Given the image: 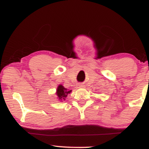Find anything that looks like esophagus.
Returning a JSON list of instances; mask_svg holds the SVG:
<instances>
[{
  "mask_svg": "<svg viewBox=\"0 0 149 149\" xmlns=\"http://www.w3.org/2000/svg\"><path fill=\"white\" fill-rule=\"evenodd\" d=\"M83 87H84V85H82V84H80V85H78V88H83Z\"/></svg>",
  "mask_w": 149,
  "mask_h": 149,
  "instance_id": "34e87169",
  "label": "esophagus"
}]
</instances>
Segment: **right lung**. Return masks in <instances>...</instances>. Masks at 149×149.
Wrapping results in <instances>:
<instances>
[{
	"label": "right lung",
	"instance_id": "right-lung-1",
	"mask_svg": "<svg viewBox=\"0 0 149 149\" xmlns=\"http://www.w3.org/2000/svg\"><path fill=\"white\" fill-rule=\"evenodd\" d=\"M72 90H68V89L65 88L62 85H59L57 88V91H56V95L57 96L58 100L60 102H63L66 100L67 97V95L71 93Z\"/></svg>",
	"mask_w": 149,
	"mask_h": 149
}]
</instances>
